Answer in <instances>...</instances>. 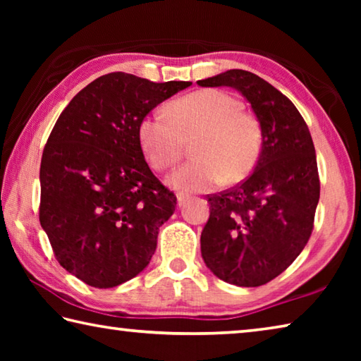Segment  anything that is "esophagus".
Wrapping results in <instances>:
<instances>
[{"instance_id": "obj_1", "label": "esophagus", "mask_w": 361, "mask_h": 361, "mask_svg": "<svg viewBox=\"0 0 361 361\" xmlns=\"http://www.w3.org/2000/svg\"><path fill=\"white\" fill-rule=\"evenodd\" d=\"M188 200H189V195H188V194H183V192L176 194V202H178V207L185 205V204L188 202Z\"/></svg>"}]
</instances>
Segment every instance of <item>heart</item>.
I'll return each instance as SVG.
<instances>
[{"mask_svg":"<svg viewBox=\"0 0 361 361\" xmlns=\"http://www.w3.org/2000/svg\"><path fill=\"white\" fill-rule=\"evenodd\" d=\"M167 112L145 116L138 124V142L152 167L173 166L181 156L183 137L200 132L194 143L197 159L169 173L170 188L207 191L224 178L239 181L252 172L261 151V130L234 97L216 89L197 90L170 103Z\"/></svg>","mask_w":361,"mask_h":361,"instance_id":"1","label":"heart"}]
</instances>
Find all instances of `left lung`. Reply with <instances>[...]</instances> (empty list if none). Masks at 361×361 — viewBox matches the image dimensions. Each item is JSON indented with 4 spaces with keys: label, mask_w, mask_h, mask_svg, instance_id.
I'll return each instance as SVG.
<instances>
[{
    "label": "left lung",
    "mask_w": 361,
    "mask_h": 361,
    "mask_svg": "<svg viewBox=\"0 0 361 361\" xmlns=\"http://www.w3.org/2000/svg\"><path fill=\"white\" fill-rule=\"evenodd\" d=\"M197 84L226 85L242 94L262 138L253 173L209 197L200 252L207 267L224 282L264 285L298 258L312 234L320 199L312 137L296 106L253 73L228 70Z\"/></svg>",
    "instance_id": "1"
}]
</instances>
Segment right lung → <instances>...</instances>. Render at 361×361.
<instances>
[{
	"label": "right lung",
	"mask_w": 361,
	"mask_h": 361,
	"mask_svg": "<svg viewBox=\"0 0 361 361\" xmlns=\"http://www.w3.org/2000/svg\"><path fill=\"white\" fill-rule=\"evenodd\" d=\"M109 73L68 103L42 152L39 223L60 266L95 288H113L149 264L176 197L152 175L138 124L189 87Z\"/></svg>",
	"instance_id": "obj_1"
}]
</instances>
